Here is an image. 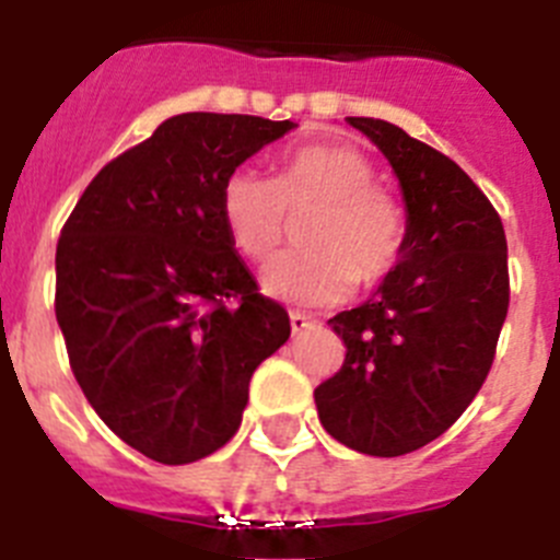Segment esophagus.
<instances>
[{
  "label": "esophagus",
  "mask_w": 560,
  "mask_h": 560,
  "mask_svg": "<svg viewBox=\"0 0 560 560\" xmlns=\"http://www.w3.org/2000/svg\"><path fill=\"white\" fill-rule=\"evenodd\" d=\"M314 325H316V319L300 314V311H291V330H294V334H303V330L314 328Z\"/></svg>",
  "instance_id": "esophagus-1"
}]
</instances>
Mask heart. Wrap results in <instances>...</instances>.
I'll return each mask as SVG.
<instances>
[{
  "label": "heart",
  "mask_w": 560,
  "mask_h": 560,
  "mask_svg": "<svg viewBox=\"0 0 560 560\" xmlns=\"http://www.w3.org/2000/svg\"><path fill=\"white\" fill-rule=\"evenodd\" d=\"M314 210L303 226L308 249L277 257L266 269V294L328 308L348 300L355 280L384 283L407 252V212L375 182L364 151L316 142L291 151L277 179L237 167L221 187L224 230L246 260L266 264L283 244L289 212Z\"/></svg>",
  "instance_id": "1"
}]
</instances>
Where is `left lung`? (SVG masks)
<instances>
[{
  "label": "left lung",
  "mask_w": 560,
  "mask_h": 560,
  "mask_svg": "<svg viewBox=\"0 0 560 560\" xmlns=\"http://www.w3.org/2000/svg\"><path fill=\"white\" fill-rule=\"evenodd\" d=\"M348 122L398 176L407 252L375 296L328 319L348 353L314 400L330 438L400 457L446 432L491 373L511 303L508 241L488 196L446 153L387 120Z\"/></svg>",
  "instance_id": "1"
}]
</instances>
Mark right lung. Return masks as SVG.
Wrapping results in <instances>:
<instances>
[{
	"mask_svg": "<svg viewBox=\"0 0 560 560\" xmlns=\"http://www.w3.org/2000/svg\"><path fill=\"white\" fill-rule=\"evenodd\" d=\"M252 114H176L89 182L56 249L69 368L122 443L165 465L219 452L257 364L291 334L221 219L224 179L291 131Z\"/></svg>",
	"mask_w": 560,
	"mask_h": 560,
	"instance_id": "1",
	"label": "right lung"
}]
</instances>
